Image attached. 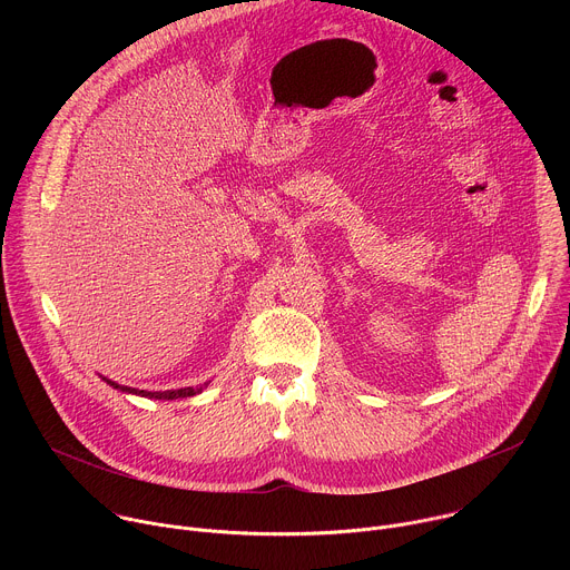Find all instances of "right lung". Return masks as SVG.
I'll return each mask as SVG.
<instances>
[{"mask_svg":"<svg viewBox=\"0 0 570 570\" xmlns=\"http://www.w3.org/2000/svg\"><path fill=\"white\" fill-rule=\"evenodd\" d=\"M101 376V374H99ZM108 385H112L115 390H119V392H126V394H137V396H146V399H161V401H169V399H185V396H196V394H200L207 385H209V381H205L203 385H189V387H180V390H155V392H150V390H139V387H130V385H119L117 381H112V379H106V376H101Z\"/></svg>","mask_w":570,"mask_h":570,"instance_id":"1","label":"right lung"}]
</instances>
